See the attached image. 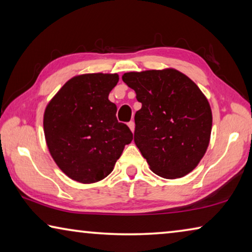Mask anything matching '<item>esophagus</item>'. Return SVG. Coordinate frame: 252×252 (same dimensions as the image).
Segmentation results:
<instances>
[{
    "instance_id": "esophagus-1",
    "label": "esophagus",
    "mask_w": 252,
    "mask_h": 252,
    "mask_svg": "<svg viewBox=\"0 0 252 252\" xmlns=\"http://www.w3.org/2000/svg\"><path fill=\"white\" fill-rule=\"evenodd\" d=\"M127 126H129V127L131 129L132 132H134V127H135V125H134V121H130L129 123H127Z\"/></svg>"
}]
</instances>
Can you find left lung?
I'll return each instance as SVG.
<instances>
[{"instance_id": "8db88e82", "label": "left lung", "mask_w": 252, "mask_h": 252, "mask_svg": "<svg viewBox=\"0 0 252 252\" xmlns=\"http://www.w3.org/2000/svg\"><path fill=\"white\" fill-rule=\"evenodd\" d=\"M122 80L142 104L134 116V142L152 171L167 179L192 171L212 126L210 105L197 84L173 69L129 72Z\"/></svg>"}]
</instances>
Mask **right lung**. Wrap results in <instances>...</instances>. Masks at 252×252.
<instances>
[{
  "instance_id": "add662e5",
  "label": "right lung",
  "mask_w": 252,
  "mask_h": 252,
  "mask_svg": "<svg viewBox=\"0 0 252 252\" xmlns=\"http://www.w3.org/2000/svg\"><path fill=\"white\" fill-rule=\"evenodd\" d=\"M118 74L75 76L45 109L44 134L51 156L67 177L82 183L109 176L133 134L118 121L109 93Z\"/></svg>"
}]
</instances>
